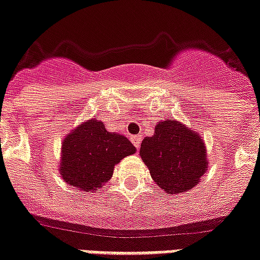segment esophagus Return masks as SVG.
<instances>
[{
    "mask_svg": "<svg viewBox=\"0 0 260 260\" xmlns=\"http://www.w3.org/2000/svg\"><path fill=\"white\" fill-rule=\"evenodd\" d=\"M131 141H132V144H134L136 148H139V147H140L141 136L140 135H132V136H131Z\"/></svg>",
    "mask_w": 260,
    "mask_h": 260,
    "instance_id": "obj_1",
    "label": "esophagus"
}]
</instances>
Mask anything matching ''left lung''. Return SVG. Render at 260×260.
<instances>
[{"label":"left lung","instance_id":"8db88e82","mask_svg":"<svg viewBox=\"0 0 260 260\" xmlns=\"http://www.w3.org/2000/svg\"><path fill=\"white\" fill-rule=\"evenodd\" d=\"M139 155L157 187L171 195L193 188L208 170L202 135L174 119L156 123L155 134L143 140Z\"/></svg>","mask_w":260,"mask_h":260}]
</instances>
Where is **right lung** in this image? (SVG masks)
<instances>
[{
  "mask_svg": "<svg viewBox=\"0 0 260 260\" xmlns=\"http://www.w3.org/2000/svg\"><path fill=\"white\" fill-rule=\"evenodd\" d=\"M135 152L125 136L108 132L100 120H86L69 131L61 143L58 172L77 191L96 192L111 180L116 164Z\"/></svg>",
  "mask_w": 260,
  "mask_h": 260,
  "instance_id": "add662e5",
  "label": "right lung"
}]
</instances>
